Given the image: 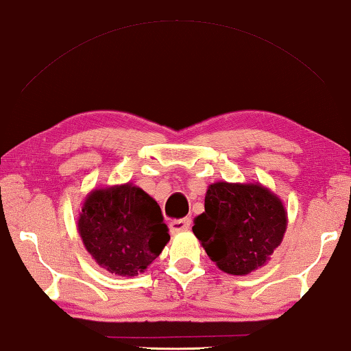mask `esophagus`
Returning <instances> with one entry per match:
<instances>
[{"label":"esophagus","instance_id":"34e87169","mask_svg":"<svg viewBox=\"0 0 351 351\" xmlns=\"http://www.w3.org/2000/svg\"><path fill=\"white\" fill-rule=\"evenodd\" d=\"M189 227H191V219H189V217L174 219V221H171V223H169V228H171L172 233L185 232V230H188Z\"/></svg>","mask_w":351,"mask_h":351}]
</instances>
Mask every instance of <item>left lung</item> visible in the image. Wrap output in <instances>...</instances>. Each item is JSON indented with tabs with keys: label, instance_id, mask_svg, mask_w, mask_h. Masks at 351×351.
I'll list each match as a JSON object with an SVG mask.
<instances>
[{
	"label": "left lung",
	"instance_id": "left-lung-1",
	"mask_svg": "<svg viewBox=\"0 0 351 351\" xmlns=\"http://www.w3.org/2000/svg\"><path fill=\"white\" fill-rule=\"evenodd\" d=\"M281 200L261 185L217 182L208 186L205 211L193 232L221 271L245 275L269 260L286 232Z\"/></svg>",
	"mask_w": 351,
	"mask_h": 351
}]
</instances>
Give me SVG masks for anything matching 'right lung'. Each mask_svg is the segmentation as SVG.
<instances>
[{"mask_svg":"<svg viewBox=\"0 0 351 351\" xmlns=\"http://www.w3.org/2000/svg\"><path fill=\"white\" fill-rule=\"evenodd\" d=\"M77 226L96 263L123 277L145 271L169 241L158 204L130 183L95 189L85 199Z\"/></svg>","mask_w":351,"mask_h":351,"instance_id":"obj_1","label":"right lung"}]
</instances>
